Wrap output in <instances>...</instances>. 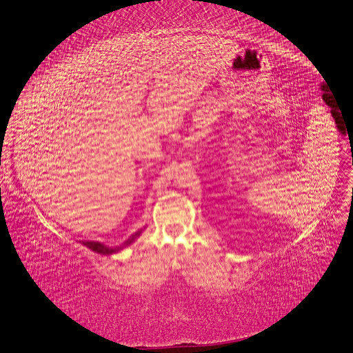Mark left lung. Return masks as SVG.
I'll use <instances>...</instances> for the list:
<instances>
[{
  "mask_svg": "<svg viewBox=\"0 0 353 353\" xmlns=\"http://www.w3.org/2000/svg\"><path fill=\"white\" fill-rule=\"evenodd\" d=\"M332 114H333V117H334V115H339V111H336V110H332ZM334 118H336V117H334ZM336 122H337V118H336ZM337 123H339V122H337Z\"/></svg>",
  "mask_w": 353,
  "mask_h": 353,
  "instance_id": "obj_1",
  "label": "left lung"
}]
</instances>
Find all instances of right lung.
Here are the masks:
<instances>
[{
    "label": "right lung",
    "mask_w": 353,
    "mask_h": 353,
    "mask_svg": "<svg viewBox=\"0 0 353 353\" xmlns=\"http://www.w3.org/2000/svg\"><path fill=\"white\" fill-rule=\"evenodd\" d=\"M140 234H141V230L140 231H137L136 234H133L126 242H123V245L122 246H117V248H108V246H105V245H103V243H100V242H93V241H83L82 242V245L83 246H86V248H89L90 250H93L94 253H99V254H104V256H107V254H112V253H117V252H121L123 248H126V246H129L130 243H133L134 241H136V238H139L140 236Z\"/></svg>",
    "instance_id": "right-lung-1"
}]
</instances>
